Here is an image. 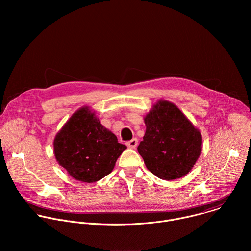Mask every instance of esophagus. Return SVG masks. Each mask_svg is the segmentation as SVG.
I'll use <instances>...</instances> for the list:
<instances>
[{
    "mask_svg": "<svg viewBox=\"0 0 251 251\" xmlns=\"http://www.w3.org/2000/svg\"><path fill=\"white\" fill-rule=\"evenodd\" d=\"M126 145H127L129 148H131V149H135V148L137 147V145H138V140H137L136 138H134V139H132L131 141H128V142L126 143Z\"/></svg>",
    "mask_w": 251,
    "mask_h": 251,
    "instance_id": "34e87169",
    "label": "esophagus"
}]
</instances>
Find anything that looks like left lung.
Listing matches in <instances>:
<instances>
[{
  "instance_id": "1",
  "label": "left lung",
  "mask_w": 251,
  "mask_h": 251,
  "mask_svg": "<svg viewBox=\"0 0 251 251\" xmlns=\"http://www.w3.org/2000/svg\"><path fill=\"white\" fill-rule=\"evenodd\" d=\"M146 132L138 146L147 169L162 180L187 175L201 152V134L172 102L159 100L144 118Z\"/></svg>"
}]
</instances>
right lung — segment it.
Masks as SVG:
<instances>
[{
  "mask_svg": "<svg viewBox=\"0 0 251 251\" xmlns=\"http://www.w3.org/2000/svg\"><path fill=\"white\" fill-rule=\"evenodd\" d=\"M126 148L87 106L74 113L53 141L57 163L84 183L97 182L110 174Z\"/></svg>",
  "mask_w": 251,
  "mask_h": 251,
  "instance_id": "add662e5",
  "label": "right lung"
}]
</instances>
